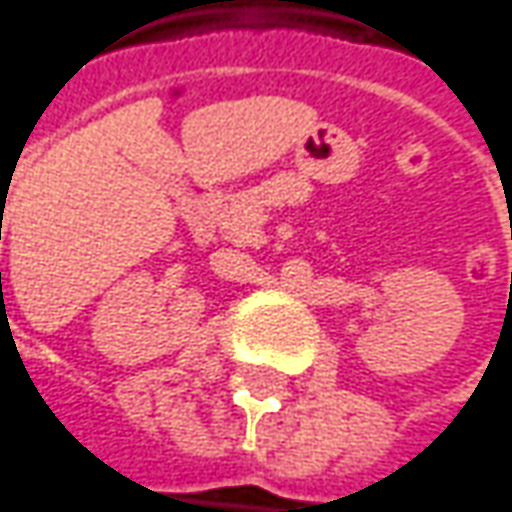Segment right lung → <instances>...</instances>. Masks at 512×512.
<instances>
[{"instance_id":"add662e5","label":"right lung","mask_w":512,"mask_h":512,"mask_svg":"<svg viewBox=\"0 0 512 512\" xmlns=\"http://www.w3.org/2000/svg\"><path fill=\"white\" fill-rule=\"evenodd\" d=\"M0 278H2V275H0Z\"/></svg>"}]
</instances>
